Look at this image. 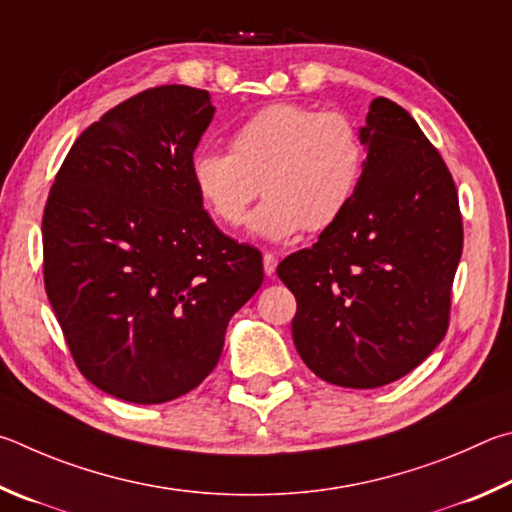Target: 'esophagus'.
<instances>
[{"label":"esophagus","mask_w":512,"mask_h":512,"mask_svg":"<svg viewBox=\"0 0 512 512\" xmlns=\"http://www.w3.org/2000/svg\"><path fill=\"white\" fill-rule=\"evenodd\" d=\"M276 265H279V258H276L274 254H270V251H267V254L263 256V270H265V274L272 276L276 272Z\"/></svg>","instance_id":"esophagus-1"}]
</instances>
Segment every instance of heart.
<instances>
[{"label": "heart", "mask_w": 512, "mask_h": 512, "mask_svg": "<svg viewBox=\"0 0 512 512\" xmlns=\"http://www.w3.org/2000/svg\"><path fill=\"white\" fill-rule=\"evenodd\" d=\"M366 159L369 143L355 116L272 103L231 132L229 152L195 150L191 179L206 209L227 227H238L263 191L251 229L285 240L301 229L333 227L360 191Z\"/></svg>", "instance_id": "1"}]
</instances>
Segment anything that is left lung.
<instances>
[{"label":"left lung","mask_w":512,"mask_h":512,"mask_svg":"<svg viewBox=\"0 0 512 512\" xmlns=\"http://www.w3.org/2000/svg\"><path fill=\"white\" fill-rule=\"evenodd\" d=\"M353 204L281 261L294 346L317 378L375 389L414 371L450 328L463 218L450 168L411 114L375 98Z\"/></svg>","instance_id":"1"}]
</instances>
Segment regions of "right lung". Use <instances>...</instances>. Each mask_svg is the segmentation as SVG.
I'll return each instance as SVG.
<instances>
[{
	"label": "right lung",
	"mask_w": 512,
	"mask_h": 512,
	"mask_svg": "<svg viewBox=\"0 0 512 512\" xmlns=\"http://www.w3.org/2000/svg\"><path fill=\"white\" fill-rule=\"evenodd\" d=\"M213 112L186 85L130 96L74 141L44 206V290L69 353L94 387L137 405L202 384L263 283L261 251L224 236L193 186Z\"/></svg>",
	"instance_id": "add662e5"
}]
</instances>
